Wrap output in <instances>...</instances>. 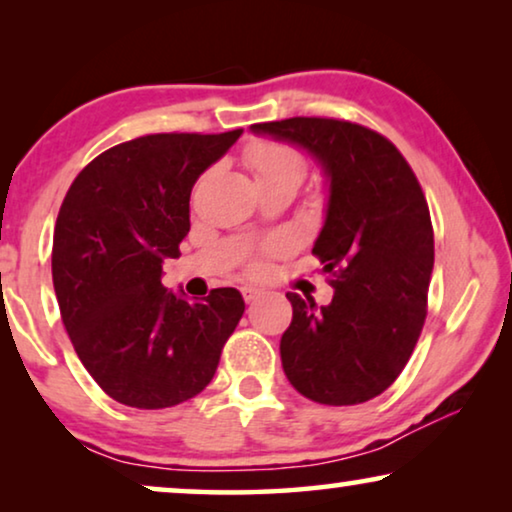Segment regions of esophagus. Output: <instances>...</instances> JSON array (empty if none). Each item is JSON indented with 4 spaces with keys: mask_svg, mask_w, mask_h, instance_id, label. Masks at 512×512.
<instances>
[{
    "mask_svg": "<svg viewBox=\"0 0 512 512\" xmlns=\"http://www.w3.org/2000/svg\"><path fill=\"white\" fill-rule=\"evenodd\" d=\"M261 293H263V289H258V286H251V284L242 286V296H244V300H247V303L256 300L258 296H261Z\"/></svg>",
    "mask_w": 512,
    "mask_h": 512,
    "instance_id": "34e87169",
    "label": "esophagus"
}]
</instances>
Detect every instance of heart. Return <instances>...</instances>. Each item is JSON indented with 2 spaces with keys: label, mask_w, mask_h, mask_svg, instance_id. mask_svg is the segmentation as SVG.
<instances>
[{
  "label": "heart",
  "mask_w": 512,
  "mask_h": 512,
  "mask_svg": "<svg viewBox=\"0 0 512 512\" xmlns=\"http://www.w3.org/2000/svg\"><path fill=\"white\" fill-rule=\"evenodd\" d=\"M247 160L256 181L289 179L300 184V179H303V172H305L303 156L286 144H272V142L251 144L247 151ZM279 247H282V244H272V249H279ZM258 268H261V265H256V270Z\"/></svg>",
  "instance_id": "1"
}]
</instances>
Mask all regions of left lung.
I'll use <instances>...</instances> for the list:
<instances>
[{
    "mask_svg": "<svg viewBox=\"0 0 512 512\" xmlns=\"http://www.w3.org/2000/svg\"><path fill=\"white\" fill-rule=\"evenodd\" d=\"M249 130L298 146L328 186L312 254L333 277V300L286 293L284 373L310 401L366 403L401 375L426 319L433 228L422 186L396 146L363 125L286 118Z\"/></svg>",
    "mask_w": 512,
    "mask_h": 512,
    "instance_id": "left-lung-1",
    "label": "left lung"
}]
</instances>
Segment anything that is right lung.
<instances>
[{"instance_id": "obj_1", "label": "right lung", "mask_w": 512, "mask_h": 512, "mask_svg": "<svg viewBox=\"0 0 512 512\" xmlns=\"http://www.w3.org/2000/svg\"><path fill=\"white\" fill-rule=\"evenodd\" d=\"M240 135L137 137L83 167L62 200L51 258L62 324L118 403L160 410L198 396L242 319L237 289L188 300L163 286L165 258L191 230L193 184Z\"/></svg>"}]
</instances>
